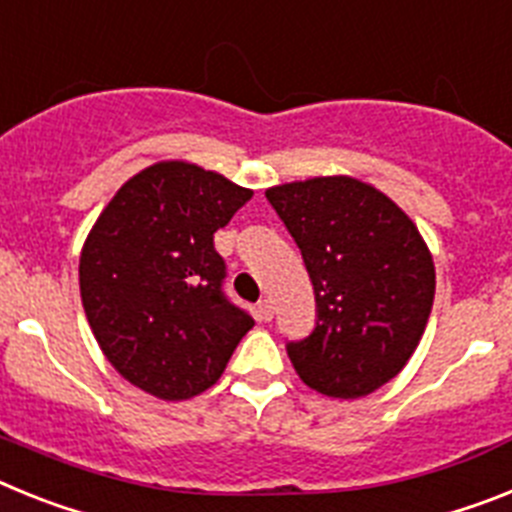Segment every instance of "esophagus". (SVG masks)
<instances>
[{
    "label": "esophagus",
    "mask_w": 512,
    "mask_h": 512,
    "mask_svg": "<svg viewBox=\"0 0 512 512\" xmlns=\"http://www.w3.org/2000/svg\"><path fill=\"white\" fill-rule=\"evenodd\" d=\"M255 317L260 319V322H270V319H273V301H270V299L257 301Z\"/></svg>",
    "instance_id": "obj_1"
}]
</instances>
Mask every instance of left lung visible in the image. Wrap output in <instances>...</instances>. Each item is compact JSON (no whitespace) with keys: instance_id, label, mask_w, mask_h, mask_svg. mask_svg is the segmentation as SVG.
Returning <instances> with one entry per match:
<instances>
[{"instance_id":"left-lung-1","label":"left lung","mask_w":512,"mask_h":512,"mask_svg":"<svg viewBox=\"0 0 512 512\" xmlns=\"http://www.w3.org/2000/svg\"><path fill=\"white\" fill-rule=\"evenodd\" d=\"M299 244L317 322L286 345L299 379L335 399L391 381L420 342L435 268L410 216L353 177H314L265 193Z\"/></svg>"}]
</instances>
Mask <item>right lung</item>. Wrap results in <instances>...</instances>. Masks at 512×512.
<instances>
[{"label": "right lung", "instance_id": "1", "mask_svg": "<svg viewBox=\"0 0 512 512\" xmlns=\"http://www.w3.org/2000/svg\"><path fill=\"white\" fill-rule=\"evenodd\" d=\"M252 198L216 172L159 162L100 213L79 291L102 353L133 386L177 402L219 381L255 319L224 291L213 234Z\"/></svg>", "mask_w": 512, "mask_h": 512}]
</instances>
